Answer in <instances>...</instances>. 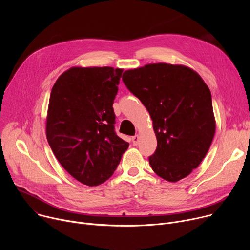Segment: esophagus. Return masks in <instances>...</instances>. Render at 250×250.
Returning <instances> with one entry per match:
<instances>
[{
    "label": "esophagus",
    "mask_w": 250,
    "mask_h": 250,
    "mask_svg": "<svg viewBox=\"0 0 250 250\" xmlns=\"http://www.w3.org/2000/svg\"><path fill=\"white\" fill-rule=\"evenodd\" d=\"M132 142H133V144L135 146H137L138 144H139V142H140V137L138 136V135H136V136H134L133 138H132Z\"/></svg>",
    "instance_id": "esophagus-1"
}]
</instances>
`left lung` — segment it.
I'll return each instance as SVG.
<instances>
[{"mask_svg":"<svg viewBox=\"0 0 250 250\" xmlns=\"http://www.w3.org/2000/svg\"><path fill=\"white\" fill-rule=\"evenodd\" d=\"M123 81L153 121V171L170 182L189 175L205 158L216 130L211 91L201 76L186 65L159 62L125 71Z\"/></svg>","mask_w":250,"mask_h":250,"instance_id":"1","label":"left lung"}]
</instances>
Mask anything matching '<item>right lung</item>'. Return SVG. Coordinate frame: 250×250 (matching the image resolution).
Wrapping results in <instances>:
<instances>
[{
    "label": "right lung",
    "mask_w": 250,
    "mask_h": 250,
    "mask_svg": "<svg viewBox=\"0 0 250 250\" xmlns=\"http://www.w3.org/2000/svg\"><path fill=\"white\" fill-rule=\"evenodd\" d=\"M122 73L111 67H74L51 89L47 142L61 165L89 187L106 181L128 148L114 132L112 105Z\"/></svg>",
    "instance_id": "1"
}]
</instances>
